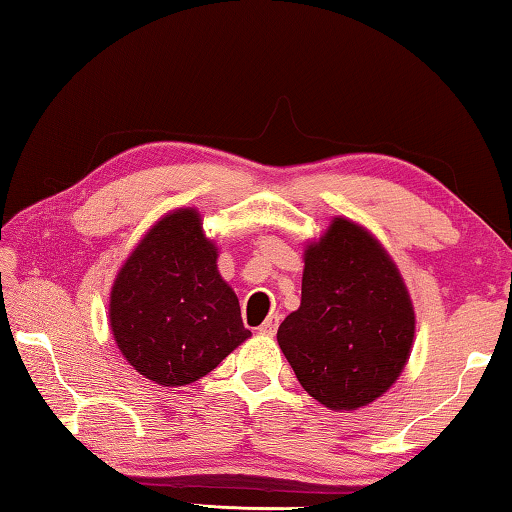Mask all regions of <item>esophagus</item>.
I'll list each match as a JSON object with an SVG mask.
<instances>
[{"mask_svg":"<svg viewBox=\"0 0 512 512\" xmlns=\"http://www.w3.org/2000/svg\"><path fill=\"white\" fill-rule=\"evenodd\" d=\"M277 325H280V318H277V316H271V318H266L264 323L257 327V332H259V334H264V336H273V334L277 332Z\"/></svg>","mask_w":512,"mask_h":512,"instance_id":"1","label":"esophagus"}]
</instances>
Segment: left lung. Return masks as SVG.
<instances>
[{
    "label": "left lung",
    "instance_id": "1",
    "mask_svg": "<svg viewBox=\"0 0 512 512\" xmlns=\"http://www.w3.org/2000/svg\"><path fill=\"white\" fill-rule=\"evenodd\" d=\"M413 332L393 259L368 230L334 219L305 253L300 309L277 329L300 386L334 411L366 406L400 377Z\"/></svg>",
    "mask_w": 512,
    "mask_h": 512
}]
</instances>
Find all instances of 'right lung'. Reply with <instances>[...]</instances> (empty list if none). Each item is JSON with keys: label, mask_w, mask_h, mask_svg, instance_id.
Segmentation results:
<instances>
[{"label": "right lung", "mask_w": 512, "mask_h": 512, "mask_svg": "<svg viewBox=\"0 0 512 512\" xmlns=\"http://www.w3.org/2000/svg\"><path fill=\"white\" fill-rule=\"evenodd\" d=\"M110 327L128 363L160 386L192 384L248 339L196 210L167 214L137 244L110 293Z\"/></svg>", "instance_id": "right-lung-1"}]
</instances>
